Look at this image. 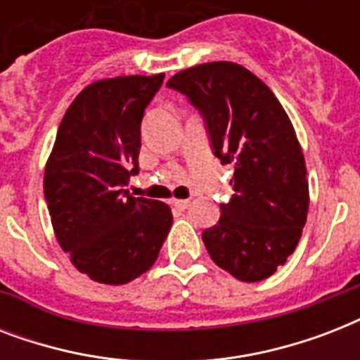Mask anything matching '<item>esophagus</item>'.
I'll return each instance as SVG.
<instances>
[{"instance_id": "1", "label": "esophagus", "mask_w": 360, "mask_h": 360, "mask_svg": "<svg viewBox=\"0 0 360 360\" xmlns=\"http://www.w3.org/2000/svg\"><path fill=\"white\" fill-rule=\"evenodd\" d=\"M174 207L179 209V211H185L186 207H188V203H191V200H174Z\"/></svg>"}]
</instances>
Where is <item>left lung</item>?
Returning a JSON list of instances; mask_svg holds the SVG:
<instances>
[{
	"mask_svg": "<svg viewBox=\"0 0 360 360\" xmlns=\"http://www.w3.org/2000/svg\"><path fill=\"white\" fill-rule=\"evenodd\" d=\"M166 86L200 112L211 151L233 166L230 202L202 239L219 267L259 282L284 265L308 213L307 166L295 130L274 93L231 61L181 70Z\"/></svg>",
	"mask_w": 360,
	"mask_h": 360,
	"instance_id": "8db88e82",
	"label": "left lung"
}]
</instances>
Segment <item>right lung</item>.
<instances>
[{"mask_svg":"<svg viewBox=\"0 0 360 360\" xmlns=\"http://www.w3.org/2000/svg\"><path fill=\"white\" fill-rule=\"evenodd\" d=\"M164 75L120 76L86 87L59 124L44 200L59 246L80 273L127 284L151 267L172 228L166 203L132 198L143 112Z\"/></svg>","mask_w":360,"mask_h":360,"instance_id":"1","label":"right lung"}]
</instances>
